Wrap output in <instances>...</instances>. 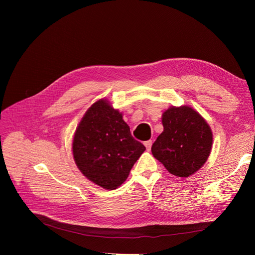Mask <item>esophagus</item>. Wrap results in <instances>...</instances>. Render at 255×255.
<instances>
[{
    "mask_svg": "<svg viewBox=\"0 0 255 255\" xmlns=\"http://www.w3.org/2000/svg\"><path fill=\"white\" fill-rule=\"evenodd\" d=\"M144 145H145L146 151H150V150H151V146H152V140L145 141V142H144Z\"/></svg>",
    "mask_w": 255,
    "mask_h": 255,
    "instance_id": "1",
    "label": "esophagus"
}]
</instances>
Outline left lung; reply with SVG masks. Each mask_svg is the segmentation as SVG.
I'll return each instance as SVG.
<instances>
[{"instance_id":"8db88e82","label":"left lung","mask_w":255,"mask_h":255,"mask_svg":"<svg viewBox=\"0 0 255 255\" xmlns=\"http://www.w3.org/2000/svg\"><path fill=\"white\" fill-rule=\"evenodd\" d=\"M164 130L151 151L171 174L188 177L210 156L213 132L206 120L188 105L170 106L161 115Z\"/></svg>"}]
</instances>
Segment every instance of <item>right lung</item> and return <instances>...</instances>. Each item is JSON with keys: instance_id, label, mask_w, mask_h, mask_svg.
Masks as SVG:
<instances>
[{"instance_id": "add662e5", "label": "right lung", "mask_w": 255, "mask_h": 255, "mask_svg": "<svg viewBox=\"0 0 255 255\" xmlns=\"http://www.w3.org/2000/svg\"><path fill=\"white\" fill-rule=\"evenodd\" d=\"M109 100L100 99L81 119L72 139L76 166L89 181L107 190L121 186L144 152Z\"/></svg>"}]
</instances>
